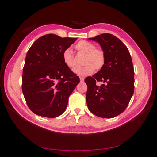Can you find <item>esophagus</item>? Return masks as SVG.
Masks as SVG:
<instances>
[{"label":"esophagus","mask_w":157,"mask_h":157,"mask_svg":"<svg viewBox=\"0 0 157 157\" xmlns=\"http://www.w3.org/2000/svg\"><path fill=\"white\" fill-rule=\"evenodd\" d=\"M84 80H85V78L82 77V76H80V81H81V82H83L84 81Z\"/></svg>","instance_id":"34e87169"}]
</instances>
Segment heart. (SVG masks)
I'll use <instances>...</instances> for the list:
<instances>
[{"instance_id":"obj_1","label":"heart","mask_w":157,"mask_h":157,"mask_svg":"<svg viewBox=\"0 0 157 157\" xmlns=\"http://www.w3.org/2000/svg\"><path fill=\"white\" fill-rule=\"evenodd\" d=\"M75 48L78 52L85 54L83 63L84 67L74 70L75 74L81 76L91 75L95 69L99 70L105 64V56L104 52L97 49L93 44L86 41H80L76 44ZM62 60L67 67L73 68L75 67L74 56L71 49L67 48L62 53Z\"/></svg>"}]
</instances>
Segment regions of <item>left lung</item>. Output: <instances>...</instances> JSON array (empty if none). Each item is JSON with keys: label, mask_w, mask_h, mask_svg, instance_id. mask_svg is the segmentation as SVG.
I'll use <instances>...</instances> for the list:
<instances>
[{"label": "left lung", "mask_w": 157, "mask_h": 157, "mask_svg": "<svg viewBox=\"0 0 157 157\" xmlns=\"http://www.w3.org/2000/svg\"><path fill=\"white\" fill-rule=\"evenodd\" d=\"M99 43L105 56V64L93 76L85 79L87 85L86 104L95 116L112 118L126 109L134 90V72L127 47L109 33L89 38ZM103 82L101 86L96 85Z\"/></svg>", "instance_id": "8db88e82"}]
</instances>
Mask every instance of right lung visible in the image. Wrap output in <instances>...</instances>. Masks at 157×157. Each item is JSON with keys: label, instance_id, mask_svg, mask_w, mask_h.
<instances>
[{"label": "right lung", "instance_id": "obj_1", "mask_svg": "<svg viewBox=\"0 0 157 157\" xmlns=\"http://www.w3.org/2000/svg\"><path fill=\"white\" fill-rule=\"evenodd\" d=\"M76 40L47 34L33 44L23 70L22 90L34 113L46 117L60 116L80 79L64 63L62 53Z\"/></svg>", "mask_w": 157, "mask_h": 157}]
</instances>
